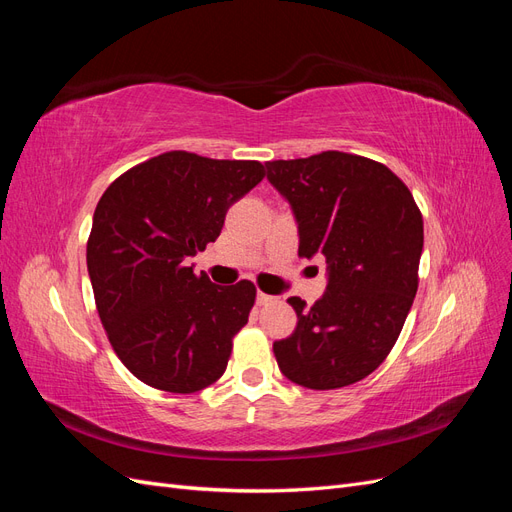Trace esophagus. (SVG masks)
I'll use <instances>...</instances> for the list:
<instances>
[{
	"label": "esophagus",
	"mask_w": 512,
	"mask_h": 512,
	"mask_svg": "<svg viewBox=\"0 0 512 512\" xmlns=\"http://www.w3.org/2000/svg\"><path fill=\"white\" fill-rule=\"evenodd\" d=\"M273 301H275V297H271V294H265V292L258 290V294H256V303L258 305H269Z\"/></svg>",
	"instance_id": "1"
}]
</instances>
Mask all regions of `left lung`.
I'll list each match as a JSON object with an SVG mask.
<instances>
[{
    "label": "left lung",
    "mask_w": 512,
    "mask_h": 512,
    "mask_svg": "<svg viewBox=\"0 0 512 512\" xmlns=\"http://www.w3.org/2000/svg\"><path fill=\"white\" fill-rule=\"evenodd\" d=\"M267 179L292 209L299 256L327 260V292L299 297L297 329L273 344L282 374L314 391L369 376L391 352L418 288L423 215L380 162L342 151L267 162Z\"/></svg>",
    "instance_id": "1"
}]
</instances>
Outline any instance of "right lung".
<instances>
[{"label":"right lung","instance_id":"add662e5","mask_svg":"<svg viewBox=\"0 0 512 512\" xmlns=\"http://www.w3.org/2000/svg\"><path fill=\"white\" fill-rule=\"evenodd\" d=\"M262 177L254 160L168 151L102 194L87 241L91 288L115 354L153 389L196 393L226 371L256 288L215 286L185 260L220 237L230 205Z\"/></svg>","mask_w":512,"mask_h":512}]
</instances>
